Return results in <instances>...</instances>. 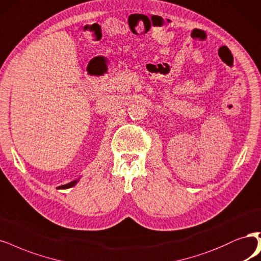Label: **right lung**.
I'll use <instances>...</instances> for the list:
<instances>
[{
	"label": "right lung",
	"mask_w": 261,
	"mask_h": 261,
	"mask_svg": "<svg viewBox=\"0 0 261 261\" xmlns=\"http://www.w3.org/2000/svg\"><path fill=\"white\" fill-rule=\"evenodd\" d=\"M77 181H79V180H74V181H71V182H69V184H67V185H64V186H60V187H58V188H59V189H68V188H71V187H73V186H75Z\"/></svg>",
	"instance_id": "right-lung-1"
}]
</instances>
